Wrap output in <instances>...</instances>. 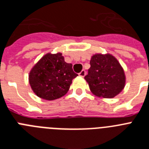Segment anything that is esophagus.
I'll list each match as a JSON object with an SVG mask.
<instances>
[{
	"instance_id": "1",
	"label": "esophagus",
	"mask_w": 149,
	"mask_h": 149,
	"mask_svg": "<svg viewBox=\"0 0 149 149\" xmlns=\"http://www.w3.org/2000/svg\"><path fill=\"white\" fill-rule=\"evenodd\" d=\"M79 74V76L80 77H84V76L86 75V72H85V70H82L81 72H80L79 74Z\"/></svg>"
}]
</instances>
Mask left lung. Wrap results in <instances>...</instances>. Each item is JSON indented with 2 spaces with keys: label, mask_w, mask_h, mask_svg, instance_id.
I'll return each instance as SVG.
<instances>
[{
  "label": "left lung",
  "mask_w": 149,
  "mask_h": 149,
  "mask_svg": "<svg viewBox=\"0 0 149 149\" xmlns=\"http://www.w3.org/2000/svg\"><path fill=\"white\" fill-rule=\"evenodd\" d=\"M91 68L84 77L94 95L102 98H113L126 84L125 72L116 58L111 54L92 55Z\"/></svg>",
  "instance_id": "obj_1"
}]
</instances>
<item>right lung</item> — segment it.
<instances>
[{
  "mask_svg": "<svg viewBox=\"0 0 149 149\" xmlns=\"http://www.w3.org/2000/svg\"><path fill=\"white\" fill-rule=\"evenodd\" d=\"M77 76L72 64L65 61L61 52L47 53L32 68L29 83L36 95L46 100L58 99L67 94L72 80Z\"/></svg>",
  "mask_w": 149,
  "mask_h": 149,
  "instance_id": "add662e5",
  "label": "right lung"
}]
</instances>
